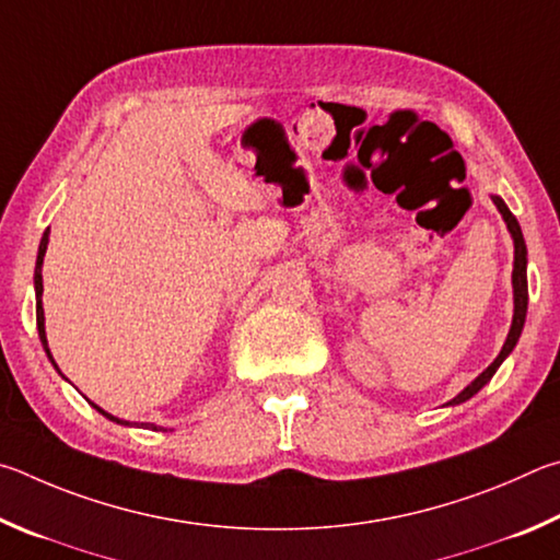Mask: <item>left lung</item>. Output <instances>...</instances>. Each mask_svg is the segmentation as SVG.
<instances>
[{
    "mask_svg": "<svg viewBox=\"0 0 560 560\" xmlns=\"http://www.w3.org/2000/svg\"><path fill=\"white\" fill-rule=\"evenodd\" d=\"M492 201L497 206V211L502 213V219L506 223L509 233H512V241H514V272H512V288H514V317H512V327H509V335H506V341L502 351H499V357L489 364L482 374H479L472 384H469L467 388L459 390V394L447 400L445 406H459L465 404V400L472 398L475 394H479L489 381H492V376L497 374V369L504 364V359L512 354L518 337H522V329H524V322H526V307H528V282H526V243H524V233H522V225H518L516 215L509 211V206L504 203L502 196L492 194Z\"/></svg>",
    "mask_w": 560,
    "mask_h": 560,
    "instance_id": "obj_1",
    "label": "left lung"
}]
</instances>
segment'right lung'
Wrapping results in <instances>:
<instances>
[{"instance_id":"1","label":"right lung","mask_w":560,"mask_h":560,"mask_svg":"<svg viewBox=\"0 0 560 560\" xmlns=\"http://www.w3.org/2000/svg\"><path fill=\"white\" fill-rule=\"evenodd\" d=\"M48 233H51V229H46V231H44V235H42V243H38V255H36V268H34V292H36V329H38V339H42V347H44V351H46L48 361H51L54 369L58 371L56 361H54V357H51V349H48L46 327H44V305H42V295H44V278H42V268H44V255H46V248H48ZM58 374H61V371H58ZM61 376H63V374H61ZM88 404H91V406L97 410V413L105 416L107 420H113V423H117V425H130V428H132L130 420H122V418H115V416H110V413H107V410H103L101 406H95L93 400H88ZM140 428H150V430H166V428H162V425H154V423H140Z\"/></svg>"}]
</instances>
